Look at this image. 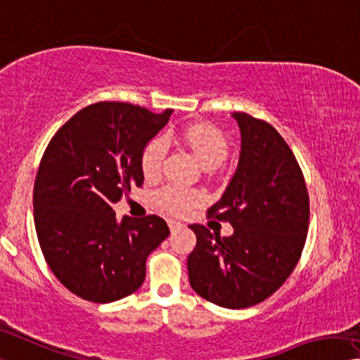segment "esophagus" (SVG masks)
Returning <instances> with one entry per match:
<instances>
[{"label": "esophagus", "instance_id": "esophagus-1", "mask_svg": "<svg viewBox=\"0 0 360 360\" xmlns=\"http://www.w3.org/2000/svg\"><path fill=\"white\" fill-rule=\"evenodd\" d=\"M168 226H169V231L171 232H176V231L181 229V227H182L181 222L179 221H174V219H169L168 221Z\"/></svg>", "mask_w": 360, "mask_h": 360}]
</instances>
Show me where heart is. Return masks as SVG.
Returning <instances> with one entry per match:
<instances>
[{
  "label": "heart",
  "mask_w": 360,
  "mask_h": 360,
  "mask_svg": "<svg viewBox=\"0 0 360 360\" xmlns=\"http://www.w3.org/2000/svg\"><path fill=\"white\" fill-rule=\"evenodd\" d=\"M182 141L189 147L202 167L205 168H216L224 162L229 153V142L224 133L219 128L213 127L208 123H197L187 127L181 133ZM168 144L163 138L152 139L149 144L144 147L141 155V168L146 178H157L162 171L163 160L167 157ZM157 203L158 207L169 211V213L181 214L192 208L202 200V195L195 191L179 189V187H163L162 191L157 192Z\"/></svg>",
  "instance_id": "heart-1"
}]
</instances>
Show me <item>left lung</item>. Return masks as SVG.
<instances>
[{"instance_id": "8db88e82", "label": "left lung", "mask_w": 360, "mask_h": 360, "mask_svg": "<svg viewBox=\"0 0 360 360\" xmlns=\"http://www.w3.org/2000/svg\"><path fill=\"white\" fill-rule=\"evenodd\" d=\"M238 167L210 216L229 221L231 237L189 226L197 245L187 258L193 292L227 309L264 301L287 281L303 252L309 197L301 168L277 129L243 112Z\"/></svg>"}]
</instances>
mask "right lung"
I'll return each instance as SVG.
<instances>
[{
	"instance_id": "add662e5",
	"label": "right lung",
	"mask_w": 360,
	"mask_h": 360,
	"mask_svg": "<svg viewBox=\"0 0 360 360\" xmlns=\"http://www.w3.org/2000/svg\"><path fill=\"white\" fill-rule=\"evenodd\" d=\"M171 113L98 102L68 120L44 150L33 189L38 242L54 276L79 298L112 303L134 293L147 256L169 236L160 216L117 221L112 205L142 186V150Z\"/></svg>"
}]
</instances>
